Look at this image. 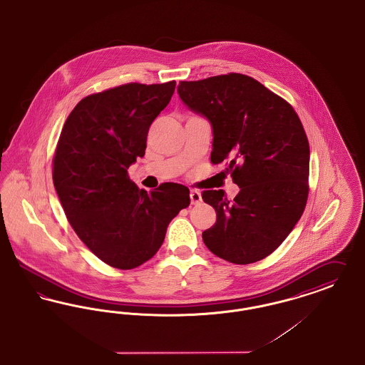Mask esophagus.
Instances as JSON below:
<instances>
[{
	"label": "esophagus",
	"mask_w": 365,
	"mask_h": 365,
	"mask_svg": "<svg viewBox=\"0 0 365 365\" xmlns=\"http://www.w3.org/2000/svg\"><path fill=\"white\" fill-rule=\"evenodd\" d=\"M201 193L200 192H197V190H192L190 192V202L193 204V205H197V204H200L201 202Z\"/></svg>",
	"instance_id": "esophagus-1"
}]
</instances>
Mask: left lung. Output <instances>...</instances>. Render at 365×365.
I'll return each mask as SVG.
<instances>
[{
	"instance_id": "left-lung-1",
	"label": "left lung",
	"mask_w": 365,
	"mask_h": 365,
	"mask_svg": "<svg viewBox=\"0 0 365 365\" xmlns=\"http://www.w3.org/2000/svg\"><path fill=\"white\" fill-rule=\"evenodd\" d=\"M180 101L212 127L211 163H227L240 192H202L216 222L202 233L216 257L248 264L292 232L309 194L310 149L298 114L252 77L230 73L180 81Z\"/></svg>"
}]
</instances>
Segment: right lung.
I'll return each mask as SVG.
<instances>
[{"label": "right lung", "mask_w": 365, "mask_h": 365, "mask_svg": "<svg viewBox=\"0 0 365 365\" xmlns=\"http://www.w3.org/2000/svg\"><path fill=\"white\" fill-rule=\"evenodd\" d=\"M175 86L130 83L89 95L61 132L55 190L77 236L111 267L129 270L154 257L170 222L190 204L183 185L168 182L148 193L128 176Z\"/></svg>", "instance_id": "right-lung-1"}]
</instances>
